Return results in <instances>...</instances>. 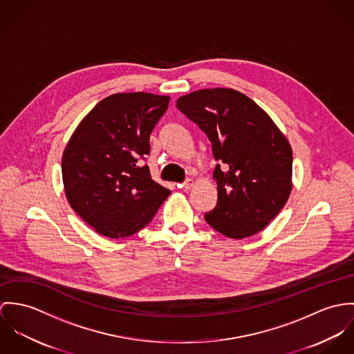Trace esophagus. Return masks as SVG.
I'll return each instance as SVG.
<instances>
[{"instance_id": "obj_1", "label": "esophagus", "mask_w": 354, "mask_h": 354, "mask_svg": "<svg viewBox=\"0 0 354 354\" xmlns=\"http://www.w3.org/2000/svg\"><path fill=\"white\" fill-rule=\"evenodd\" d=\"M193 186H194V180H193V179H187L186 182H183L182 185H179V187H182V189L186 190V192L190 190Z\"/></svg>"}]
</instances>
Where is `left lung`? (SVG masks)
<instances>
[{"label":"left lung","mask_w":354,"mask_h":354,"mask_svg":"<svg viewBox=\"0 0 354 354\" xmlns=\"http://www.w3.org/2000/svg\"><path fill=\"white\" fill-rule=\"evenodd\" d=\"M176 107L206 133L217 164V205L206 223L231 239L265 230L292 192V147L274 120L232 88L198 89Z\"/></svg>","instance_id":"1"}]
</instances>
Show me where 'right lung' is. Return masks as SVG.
<instances>
[{"instance_id":"add662e5","label":"right lung","mask_w":354,"mask_h":354,"mask_svg":"<svg viewBox=\"0 0 354 354\" xmlns=\"http://www.w3.org/2000/svg\"><path fill=\"white\" fill-rule=\"evenodd\" d=\"M168 103L169 96L148 92L114 93L100 100L71 136L62 155L65 196L97 234L134 235L171 194L141 162Z\"/></svg>"}]
</instances>
